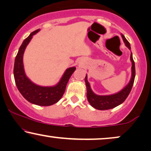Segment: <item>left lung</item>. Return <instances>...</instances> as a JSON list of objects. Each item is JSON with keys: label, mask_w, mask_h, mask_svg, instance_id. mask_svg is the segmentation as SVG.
Instances as JSON below:
<instances>
[{"label": "left lung", "mask_w": 151, "mask_h": 151, "mask_svg": "<svg viewBox=\"0 0 151 151\" xmlns=\"http://www.w3.org/2000/svg\"><path fill=\"white\" fill-rule=\"evenodd\" d=\"M122 37L126 45L128 48L130 50V45L125 37L122 35ZM130 61L132 62V77L129 83L124 88L122 91L116 94H112V95L108 96H99L96 95L92 91L90 88V84L87 80V75L85 77V81L86 84V88H87V98L88 101L92 107L98 110H104L112 109L116 106L120 105L126 99L128 96L129 95L130 91L133 86L134 77H135V66H134V62L132 58V52L130 53Z\"/></svg>", "instance_id": "1"}]
</instances>
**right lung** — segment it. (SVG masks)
Segmentation results:
<instances>
[{"mask_svg": "<svg viewBox=\"0 0 151 151\" xmlns=\"http://www.w3.org/2000/svg\"><path fill=\"white\" fill-rule=\"evenodd\" d=\"M39 31L35 30L24 40L16 57L14 67V76L18 90L25 99L30 103L41 106L53 105L59 101L65 92L66 85L70 77L75 71L72 67L66 70L61 81L53 87H42L35 84L26 77L23 68V56L26 46L32 39V36Z\"/></svg>", "mask_w": 151, "mask_h": 151, "instance_id": "right-lung-1", "label": "right lung"}]
</instances>
